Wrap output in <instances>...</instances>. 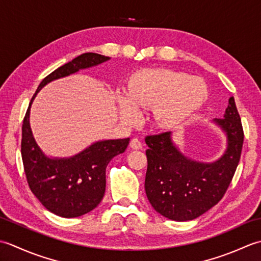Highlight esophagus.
I'll use <instances>...</instances> for the list:
<instances>
[{
  "mask_svg": "<svg viewBox=\"0 0 261 261\" xmlns=\"http://www.w3.org/2000/svg\"><path fill=\"white\" fill-rule=\"evenodd\" d=\"M129 146H130V148H133V150H141L142 148V143H141V141L138 140V138H133V140L130 141V143H129Z\"/></svg>",
  "mask_w": 261,
  "mask_h": 261,
  "instance_id": "obj_1",
  "label": "esophagus"
}]
</instances>
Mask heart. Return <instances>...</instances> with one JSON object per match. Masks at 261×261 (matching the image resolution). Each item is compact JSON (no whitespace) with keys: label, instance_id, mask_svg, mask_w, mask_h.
<instances>
[{"label":"heart","instance_id":"obj_1","mask_svg":"<svg viewBox=\"0 0 261 261\" xmlns=\"http://www.w3.org/2000/svg\"><path fill=\"white\" fill-rule=\"evenodd\" d=\"M125 100L119 101L124 119L133 121L136 110H151L159 129L172 130L203 107L208 99L204 80L170 68H144L127 77Z\"/></svg>","mask_w":261,"mask_h":261}]
</instances>
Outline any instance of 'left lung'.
<instances>
[{"mask_svg": "<svg viewBox=\"0 0 261 261\" xmlns=\"http://www.w3.org/2000/svg\"><path fill=\"white\" fill-rule=\"evenodd\" d=\"M227 137V148L214 163L190 160L173 145L171 133L145 137V191L152 207L167 219L194 220L223 198L240 161L243 128L234 98L228 99L224 118H216Z\"/></svg>", "mask_w": 261, "mask_h": 261, "instance_id": "obj_1", "label": "left lung"}]
</instances>
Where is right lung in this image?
Here are the masks:
<instances>
[{"label": "right lung", "instance_id": "right-lung-1", "mask_svg": "<svg viewBox=\"0 0 261 261\" xmlns=\"http://www.w3.org/2000/svg\"><path fill=\"white\" fill-rule=\"evenodd\" d=\"M108 60L109 57L95 53H84L51 72L39 84L23 118L21 156L29 188L47 210L66 219L87 214L99 205L106 190V168L111 159L125 152L129 138L100 141L75 156L49 159L33 136L30 106L47 83Z\"/></svg>", "mask_w": 261, "mask_h": 261}]
</instances>
